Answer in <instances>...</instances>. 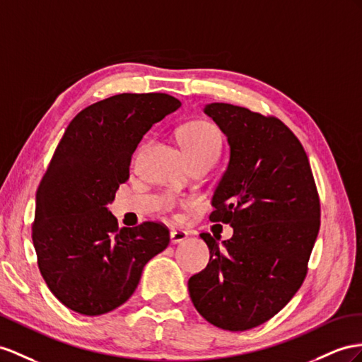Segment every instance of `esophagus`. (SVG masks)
<instances>
[{
  "instance_id": "obj_1",
  "label": "esophagus",
  "mask_w": 362,
  "mask_h": 362,
  "mask_svg": "<svg viewBox=\"0 0 362 362\" xmlns=\"http://www.w3.org/2000/svg\"><path fill=\"white\" fill-rule=\"evenodd\" d=\"M188 233L183 229H173L171 230V243H180L183 240H187Z\"/></svg>"
}]
</instances>
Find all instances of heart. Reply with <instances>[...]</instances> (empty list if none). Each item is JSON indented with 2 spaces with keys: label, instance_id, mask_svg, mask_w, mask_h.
<instances>
[{
  "label": "heart",
  "instance_id": "b5f03b06",
  "mask_svg": "<svg viewBox=\"0 0 362 362\" xmlns=\"http://www.w3.org/2000/svg\"><path fill=\"white\" fill-rule=\"evenodd\" d=\"M179 142L191 165L214 163L221 153L218 129L208 120H189L177 128Z\"/></svg>",
  "mask_w": 362,
  "mask_h": 362
}]
</instances>
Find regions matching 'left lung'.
Listing matches in <instances>:
<instances>
[{"mask_svg":"<svg viewBox=\"0 0 362 362\" xmlns=\"http://www.w3.org/2000/svg\"><path fill=\"white\" fill-rule=\"evenodd\" d=\"M205 113L230 146L209 220L230 225L234 235L218 246L200 234L209 263L188 289L206 321L247 330L271 320L301 287L320 230V196L308 154L280 119L218 102Z\"/></svg>","mask_w":362,"mask_h":362,"instance_id":"1","label":"left lung"}]
</instances>
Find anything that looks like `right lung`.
Segmentation results:
<instances>
[{
  "instance_id": "obj_1",
  "label": "right lung",
  "mask_w": 362,
  "mask_h": 362,
  "mask_svg": "<svg viewBox=\"0 0 362 362\" xmlns=\"http://www.w3.org/2000/svg\"><path fill=\"white\" fill-rule=\"evenodd\" d=\"M180 107L166 93H122L73 117L36 191L32 240L52 293L81 315L124 304L144 266L170 243L160 221L119 230L107 205L129 177L144 134Z\"/></svg>"
}]
</instances>
